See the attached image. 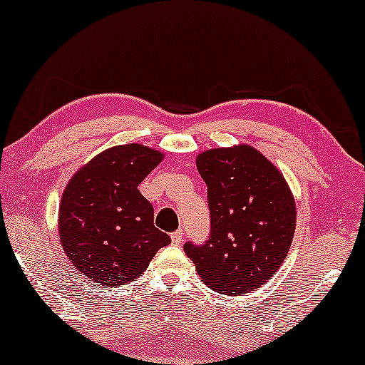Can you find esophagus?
<instances>
[{
    "mask_svg": "<svg viewBox=\"0 0 365 365\" xmlns=\"http://www.w3.org/2000/svg\"><path fill=\"white\" fill-rule=\"evenodd\" d=\"M182 236H184V232L181 231V229H179V231H176V232H173V234H171V241H173V244H176V246H179V244L182 242Z\"/></svg>",
    "mask_w": 365,
    "mask_h": 365,
    "instance_id": "obj_1",
    "label": "esophagus"
}]
</instances>
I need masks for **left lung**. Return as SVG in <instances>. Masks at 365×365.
Here are the masks:
<instances>
[{"label":"left lung","instance_id":"obj_1","mask_svg":"<svg viewBox=\"0 0 365 365\" xmlns=\"http://www.w3.org/2000/svg\"><path fill=\"white\" fill-rule=\"evenodd\" d=\"M207 184L211 234L184 244L207 287L242 296L266 284L286 259L296 202L281 171L249 144L207 149L196 158Z\"/></svg>","mask_w":365,"mask_h":365}]
</instances>
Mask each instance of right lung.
I'll list each match as a JSON object with an SVG mask.
<instances>
[{"label": "right lung", "instance_id": "add662e5", "mask_svg": "<svg viewBox=\"0 0 365 365\" xmlns=\"http://www.w3.org/2000/svg\"><path fill=\"white\" fill-rule=\"evenodd\" d=\"M164 154L143 144L99 153L69 179L59 204L63 251L101 286H124L146 271L171 239L154 226L151 202L139 192Z\"/></svg>", "mask_w": 365, "mask_h": 365}]
</instances>
